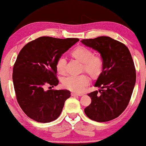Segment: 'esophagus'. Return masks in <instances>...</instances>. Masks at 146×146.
Segmentation results:
<instances>
[{"label": "esophagus", "mask_w": 146, "mask_h": 146, "mask_svg": "<svg viewBox=\"0 0 146 146\" xmlns=\"http://www.w3.org/2000/svg\"><path fill=\"white\" fill-rule=\"evenodd\" d=\"M83 93H71V96H83Z\"/></svg>", "instance_id": "1"}]
</instances>
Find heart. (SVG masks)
I'll return each mask as SVG.
<instances>
[{
  "mask_svg": "<svg viewBox=\"0 0 146 146\" xmlns=\"http://www.w3.org/2000/svg\"><path fill=\"white\" fill-rule=\"evenodd\" d=\"M71 56L82 63V71H85L90 77L95 80L102 73L104 62L102 58L98 55H93V51L86 47L79 46L73 49ZM66 59L62 56L56 63V69L58 73L64 75L66 73ZM88 76L82 74L78 76H70L64 78L62 85L65 88L74 92H81L89 84Z\"/></svg>",
  "mask_w": 146,
  "mask_h": 146,
  "instance_id": "obj_1",
  "label": "heart"
}]
</instances>
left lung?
<instances>
[{
    "mask_svg": "<svg viewBox=\"0 0 146 146\" xmlns=\"http://www.w3.org/2000/svg\"><path fill=\"white\" fill-rule=\"evenodd\" d=\"M81 42L97 51L104 62L95 84L101 90L88 94L91 103L84 112L98 122L115 119L127 108L135 85L136 70L130 51L123 43L106 36L82 39Z\"/></svg>",
    "mask_w": 146,
    "mask_h": 146,
    "instance_id": "8db88e82",
    "label": "left lung"
}]
</instances>
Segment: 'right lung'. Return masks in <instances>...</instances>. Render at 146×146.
Returning a JSON list of instances; mask_svg holds the SVG:
<instances>
[{"label":"right lung","instance_id":"1","mask_svg":"<svg viewBox=\"0 0 146 146\" xmlns=\"http://www.w3.org/2000/svg\"><path fill=\"white\" fill-rule=\"evenodd\" d=\"M78 41L75 38L41 36L26 44L19 52L13 69L14 89L20 107L31 119L48 123L60 115L70 91H46L45 87L58 85L56 61Z\"/></svg>","mask_w":146,"mask_h":146}]
</instances>
